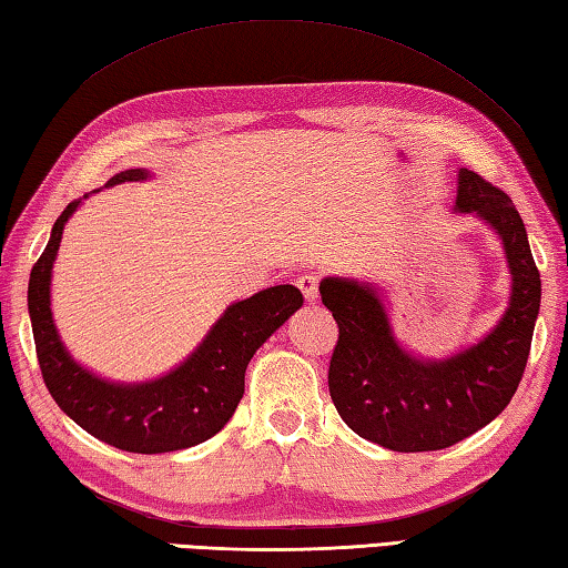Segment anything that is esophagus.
I'll return each mask as SVG.
<instances>
[{
    "label": "esophagus",
    "instance_id": "34e87169",
    "mask_svg": "<svg viewBox=\"0 0 568 568\" xmlns=\"http://www.w3.org/2000/svg\"><path fill=\"white\" fill-rule=\"evenodd\" d=\"M296 286H300L304 300L310 304L320 300V276H316V274H302L300 278H296Z\"/></svg>",
    "mask_w": 568,
    "mask_h": 568
}]
</instances>
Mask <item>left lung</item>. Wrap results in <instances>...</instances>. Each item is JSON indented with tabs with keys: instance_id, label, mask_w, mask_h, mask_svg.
<instances>
[{
	"instance_id": "8db88e82",
	"label": "left lung",
	"mask_w": 568,
	"mask_h": 568,
	"mask_svg": "<svg viewBox=\"0 0 568 568\" xmlns=\"http://www.w3.org/2000/svg\"><path fill=\"white\" fill-rule=\"evenodd\" d=\"M456 212L501 236L511 272L509 310L479 344L449 359L414 356L396 342L369 282L326 276L322 304L339 326L329 362L332 402L352 432L392 452H439L499 416L519 386L541 306V278L519 212L499 186L459 169Z\"/></svg>"
}]
</instances>
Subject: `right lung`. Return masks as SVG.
Returning <instances> with one entry per match:
<instances>
[{"label":"right lung","instance_id":"1","mask_svg":"<svg viewBox=\"0 0 568 568\" xmlns=\"http://www.w3.org/2000/svg\"><path fill=\"white\" fill-rule=\"evenodd\" d=\"M146 176L144 169H126L109 179L106 186L144 182ZM79 202L82 199L59 214L49 244L29 274V320L49 394L69 419L94 439L122 452L164 454L212 439L242 402L246 364L258 346L304 304L302 292L292 284H278L226 306L196 352L154 382H106L69 356L49 310L54 256L64 224L77 212Z\"/></svg>","mask_w":568,"mask_h":568}]
</instances>
